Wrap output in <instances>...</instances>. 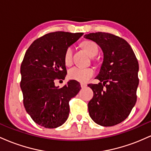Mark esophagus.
I'll return each instance as SVG.
<instances>
[{
	"label": "esophagus",
	"mask_w": 151,
	"mask_h": 151,
	"mask_svg": "<svg viewBox=\"0 0 151 151\" xmlns=\"http://www.w3.org/2000/svg\"><path fill=\"white\" fill-rule=\"evenodd\" d=\"M80 85H81V88H84V87H86V86H87V85H86V84H84V83H81Z\"/></svg>",
	"instance_id": "34e87169"
}]
</instances>
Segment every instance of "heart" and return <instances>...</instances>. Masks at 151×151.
Returning <instances> with one entry per match:
<instances>
[{
	"mask_svg": "<svg viewBox=\"0 0 151 151\" xmlns=\"http://www.w3.org/2000/svg\"><path fill=\"white\" fill-rule=\"evenodd\" d=\"M81 45L86 50L91 57H94L99 52V47L96 42L91 40H86L81 43ZM74 48L72 46H70L67 48L64 61L66 65H69L72 63L73 60ZM94 74V70L91 67H74L69 70V77L70 79L77 80L80 82H86Z\"/></svg>",
	"mask_w": 151,
	"mask_h": 151,
	"instance_id": "obj_1",
	"label": "heart"
}]
</instances>
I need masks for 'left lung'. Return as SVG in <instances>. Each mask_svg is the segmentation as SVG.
Returning a JSON list of instances; mask_svg holds the SVG:
<instances>
[{"label":"left lung","mask_w":151,"mask_h":151,"mask_svg":"<svg viewBox=\"0 0 151 151\" xmlns=\"http://www.w3.org/2000/svg\"><path fill=\"white\" fill-rule=\"evenodd\" d=\"M96 42L104 52V61L96 79L89 84L93 98L88 104L89 114L95 123L103 126L120 124L129 116L137 100L139 67L132 48L122 37L98 32L84 35Z\"/></svg>","instance_id":"1"}]
</instances>
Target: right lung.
<instances>
[{
	"mask_svg": "<svg viewBox=\"0 0 151 151\" xmlns=\"http://www.w3.org/2000/svg\"><path fill=\"white\" fill-rule=\"evenodd\" d=\"M83 34L50 32L35 40L26 51L20 67V88L26 111L38 125L55 129L69 116V102L81 86L78 81L70 80L58 88L55 81L65 79L66 50Z\"/></svg>",
	"mask_w": 151,
	"mask_h": 151,
	"instance_id": "add662e5",
	"label": "right lung"
}]
</instances>
